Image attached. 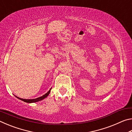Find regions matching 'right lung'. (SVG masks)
Returning a JSON list of instances; mask_svg holds the SVG:
<instances>
[{"mask_svg":"<svg viewBox=\"0 0 132 132\" xmlns=\"http://www.w3.org/2000/svg\"><path fill=\"white\" fill-rule=\"evenodd\" d=\"M51 88L50 89V91H49L47 93H46V94H45L44 95H42V97H38V98H35V99L26 100V99H23V98H19V97H16V96H15V97H16L17 98H19V99H20V100H22V101H23L26 102H28V103H32V102H38V101H41V100H42L44 99V98H46V97H48V95L49 94H50V91H51Z\"/></svg>","mask_w":132,"mask_h":132,"instance_id":"right-lung-1","label":"right lung"}]
</instances>
